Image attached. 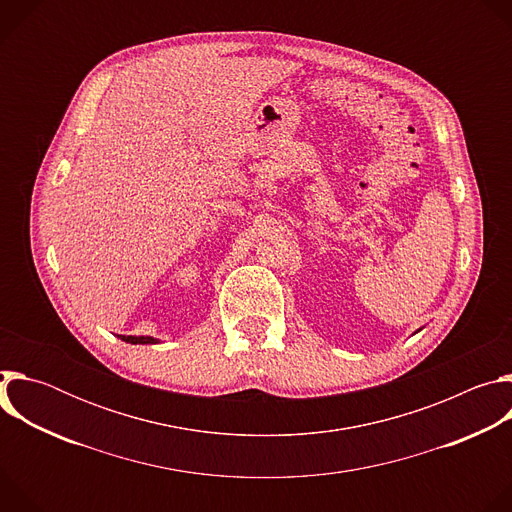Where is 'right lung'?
<instances>
[{
  "mask_svg": "<svg viewBox=\"0 0 512 512\" xmlns=\"http://www.w3.org/2000/svg\"><path fill=\"white\" fill-rule=\"evenodd\" d=\"M121 340L129 342V344H158L160 338L154 336H121Z\"/></svg>",
  "mask_w": 512,
  "mask_h": 512,
  "instance_id": "1",
  "label": "right lung"
}]
</instances>
